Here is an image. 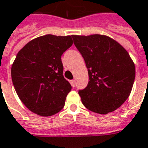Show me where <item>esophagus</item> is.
Listing matches in <instances>:
<instances>
[{
	"mask_svg": "<svg viewBox=\"0 0 148 148\" xmlns=\"http://www.w3.org/2000/svg\"><path fill=\"white\" fill-rule=\"evenodd\" d=\"M71 84L73 87H74V86H75V85H76V82H75V80H71Z\"/></svg>",
	"mask_w": 148,
	"mask_h": 148,
	"instance_id": "esophagus-1",
	"label": "esophagus"
}]
</instances>
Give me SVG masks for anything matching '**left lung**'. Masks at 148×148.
Returning <instances> with one entry per match:
<instances>
[{"label":"left lung","instance_id":"1","mask_svg":"<svg viewBox=\"0 0 148 148\" xmlns=\"http://www.w3.org/2000/svg\"><path fill=\"white\" fill-rule=\"evenodd\" d=\"M72 38L88 70V84L78 90L82 104L102 114L115 110L127 99L135 81V64L129 53L105 35Z\"/></svg>","mask_w":148,"mask_h":148}]
</instances>
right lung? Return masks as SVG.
I'll list each match as a JSON object with an SVG mask.
<instances>
[{"instance_id":"add662e5","label":"right lung","mask_w":148,"mask_h":148,"mask_svg":"<svg viewBox=\"0 0 148 148\" xmlns=\"http://www.w3.org/2000/svg\"><path fill=\"white\" fill-rule=\"evenodd\" d=\"M73 45L71 36L47 34L32 40L16 54L11 69L17 95L32 112L53 115L63 108L71 85L61 57Z\"/></svg>"}]
</instances>
